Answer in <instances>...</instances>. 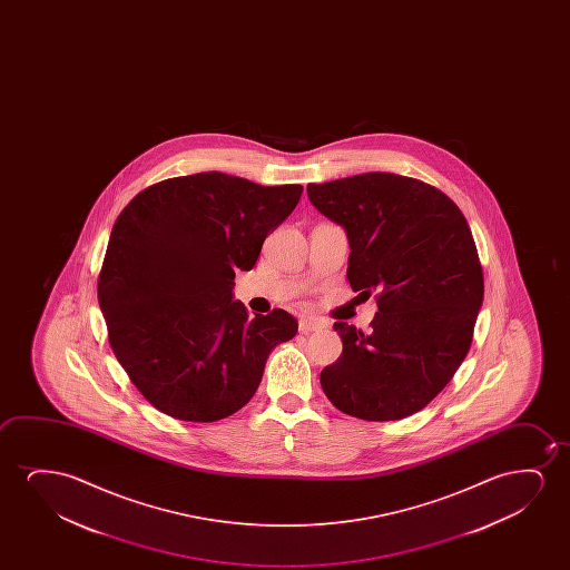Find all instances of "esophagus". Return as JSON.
Here are the masks:
<instances>
[{
  "instance_id": "esophagus-1",
  "label": "esophagus",
  "mask_w": 570,
  "mask_h": 570,
  "mask_svg": "<svg viewBox=\"0 0 570 570\" xmlns=\"http://www.w3.org/2000/svg\"><path fill=\"white\" fill-rule=\"evenodd\" d=\"M325 327H327V323L323 320H317V317H302V320H299V331L305 333V335Z\"/></svg>"
}]
</instances>
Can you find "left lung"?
Masks as SVG:
<instances>
[{"instance_id": "1", "label": "left lung", "mask_w": 570, "mask_h": 570, "mask_svg": "<svg viewBox=\"0 0 570 570\" xmlns=\"http://www.w3.org/2000/svg\"><path fill=\"white\" fill-rule=\"evenodd\" d=\"M307 196L346 232L352 289H380L370 333L333 325L343 354L321 387L362 421L411 416L450 383L473 341L484 284L468 219L442 190L395 173L309 185Z\"/></svg>"}]
</instances>
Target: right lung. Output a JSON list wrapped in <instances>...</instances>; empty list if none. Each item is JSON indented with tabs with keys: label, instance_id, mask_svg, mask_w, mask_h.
Returning a JSON list of instances; mask_svg holds the SVG:
<instances>
[{
	"label": "right lung",
	"instance_id": "obj_1",
	"mask_svg": "<svg viewBox=\"0 0 570 570\" xmlns=\"http://www.w3.org/2000/svg\"><path fill=\"white\" fill-rule=\"evenodd\" d=\"M302 190L196 173L146 188L120 212L99 305L120 366L161 413L190 422L237 413L271 352L296 336L284 309L250 317L234 278L255 266Z\"/></svg>",
	"mask_w": 570,
	"mask_h": 570
}]
</instances>
